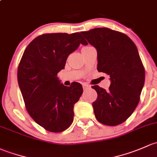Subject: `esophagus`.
Returning a JSON list of instances; mask_svg holds the SVG:
<instances>
[{"label":"esophagus","instance_id":"esophagus-1","mask_svg":"<svg viewBox=\"0 0 157 157\" xmlns=\"http://www.w3.org/2000/svg\"><path fill=\"white\" fill-rule=\"evenodd\" d=\"M90 88L89 85H85V84H84V85H83V88H84V89H87V88Z\"/></svg>","mask_w":157,"mask_h":157}]
</instances>
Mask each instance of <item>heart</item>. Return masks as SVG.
<instances>
[{
	"label": "heart",
	"mask_w": 157,
	"mask_h": 157,
	"mask_svg": "<svg viewBox=\"0 0 157 157\" xmlns=\"http://www.w3.org/2000/svg\"><path fill=\"white\" fill-rule=\"evenodd\" d=\"M85 48H87V47H85Z\"/></svg>",
	"instance_id": "heart-1"
}]
</instances>
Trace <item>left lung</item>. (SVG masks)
I'll return each mask as SVG.
<instances>
[{
	"label": "left lung",
	"mask_w": 157,
	"mask_h": 157,
	"mask_svg": "<svg viewBox=\"0 0 157 157\" xmlns=\"http://www.w3.org/2000/svg\"><path fill=\"white\" fill-rule=\"evenodd\" d=\"M98 51V70L110 77L109 90L94 85L98 93L93 102L98 122L115 126L135 111L144 84L145 70L136 45L125 34L107 28L82 32Z\"/></svg>",
	"instance_id": "obj_1"
}]
</instances>
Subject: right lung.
Instances as JSON below:
<instances>
[{
  "label": "right lung",
  "instance_id": "add662e5",
  "mask_svg": "<svg viewBox=\"0 0 157 157\" xmlns=\"http://www.w3.org/2000/svg\"><path fill=\"white\" fill-rule=\"evenodd\" d=\"M80 44L88 42L79 32L43 34L31 41L19 62L17 78L27 112L48 132H63L73 121L82 86L78 82L64 86L56 76Z\"/></svg>",
  "mask_w": 157,
  "mask_h": 157
}]
</instances>
